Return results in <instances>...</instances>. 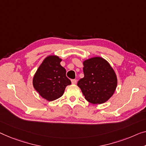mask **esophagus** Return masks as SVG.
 <instances>
[{
    "label": "esophagus",
    "mask_w": 146,
    "mask_h": 146,
    "mask_svg": "<svg viewBox=\"0 0 146 146\" xmlns=\"http://www.w3.org/2000/svg\"><path fill=\"white\" fill-rule=\"evenodd\" d=\"M71 82H72L73 84H75L76 83H77V80H75V79L71 80Z\"/></svg>",
    "instance_id": "obj_1"
}]
</instances>
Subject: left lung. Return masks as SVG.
<instances>
[{
  "instance_id": "1",
  "label": "left lung",
  "mask_w": 146,
  "mask_h": 146,
  "mask_svg": "<svg viewBox=\"0 0 146 146\" xmlns=\"http://www.w3.org/2000/svg\"><path fill=\"white\" fill-rule=\"evenodd\" d=\"M82 64L84 76L77 86L90 103H105L113 95L117 86L114 69L107 60L99 56L84 60Z\"/></svg>"
}]
</instances>
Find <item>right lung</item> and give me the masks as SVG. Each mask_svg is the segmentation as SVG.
I'll use <instances>...</instances> for the list:
<instances>
[{
	"label": "right lung",
	"mask_w": 146,
	"mask_h": 146,
	"mask_svg": "<svg viewBox=\"0 0 146 146\" xmlns=\"http://www.w3.org/2000/svg\"><path fill=\"white\" fill-rule=\"evenodd\" d=\"M62 59L49 55L42 61L33 78V85L39 95L51 102L60 98L67 85L71 84L66 77V70L61 66Z\"/></svg>",
	"instance_id": "right-lung-1"
}]
</instances>
